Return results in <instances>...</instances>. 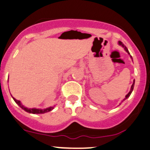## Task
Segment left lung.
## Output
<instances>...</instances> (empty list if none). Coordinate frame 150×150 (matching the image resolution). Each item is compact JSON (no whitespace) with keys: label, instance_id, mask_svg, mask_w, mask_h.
I'll return each instance as SVG.
<instances>
[{"label":"left lung","instance_id":"left-lung-1","mask_svg":"<svg viewBox=\"0 0 150 150\" xmlns=\"http://www.w3.org/2000/svg\"><path fill=\"white\" fill-rule=\"evenodd\" d=\"M119 44H120V45H121V46H122V47H123L124 48V49H125V51H127V53H128V54H129V55H130V54H129V51H128V49H127V48L126 47V46H125V45H124L123 44V43H122V42H121V41H119ZM130 57H131V59H132V56H130ZM133 61V60H132ZM134 81H133V83H132V86H131V89H130V91H129V92L128 93V94H127V95H126V96H125V99H124V100L123 101H125V99H127V98H128L129 97V96H130V95H131V94H132V91H133V88H134Z\"/></svg>","mask_w":150,"mask_h":150}]
</instances>
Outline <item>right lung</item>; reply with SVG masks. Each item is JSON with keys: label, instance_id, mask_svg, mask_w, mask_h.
Segmentation results:
<instances>
[{"label": "right lung", "instance_id": "add662e5", "mask_svg": "<svg viewBox=\"0 0 150 150\" xmlns=\"http://www.w3.org/2000/svg\"><path fill=\"white\" fill-rule=\"evenodd\" d=\"M13 100L15 101V102L19 106L21 109H23L24 111H25V112H28V113H31V114H44V113H46V112H49L50 111L52 110L53 109H54V107H50L49 108H46V109H36V108H33V109H28V108L24 107L23 104H21V102L19 100H17V99H16L15 98L13 97Z\"/></svg>", "mask_w": 150, "mask_h": 150}]
</instances>
